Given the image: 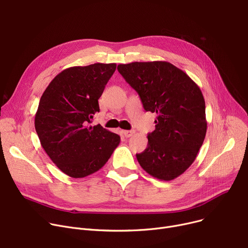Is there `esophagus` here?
<instances>
[{
  "mask_svg": "<svg viewBox=\"0 0 248 248\" xmlns=\"http://www.w3.org/2000/svg\"><path fill=\"white\" fill-rule=\"evenodd\" d=\"M135 134V130H123V135L124 138H130Z\"/></svg>",
  "mask_w": 248,
  "mask_h": 248,
  "instance_id": "1",
  "label": "esophagus"
}]
</instances>
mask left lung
I'll return each instance as SVG.
<instances>
[{
  "mask_svg": "<svg viewBox=\"0 0 248 248\" xmlns=\"http://www.w3.org/2000/svg\"><path fill=\"white\" fill-rule=\"evenodd\" d=\"M118 70L139 93L143 108L157 114L147 147L137 155L139 163L157 179L176 178L191 166L205 138V102L200 87L169 62L121 63Z\"/></svg>",
  "mask_w": 248,
  "mask_h": 248,
  "instance_id": "left-lung-1",
  "label": "left lung"
}]
</instances>
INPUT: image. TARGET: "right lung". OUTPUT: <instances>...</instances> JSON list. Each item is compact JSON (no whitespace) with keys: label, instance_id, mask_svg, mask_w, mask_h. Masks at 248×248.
Listing matches in <instances>:
<instances>
[{"label":"right lung","instance_id":"right-lung-1","mask_svg":"<svg viewBox=\"0 0 248 248\" xmlns=\"http://www.w3.org/2000/svg\"><path fill=\"white\" fill-rule=\"evenodd\" d=\"M117 63L72 67L45 90L35 117L41 144L56 166L74 178L102 169L121 141L101 124L92 126L101 97Z\"/></svg>","mask_w":248,"mask_h":248}]
</instances>
